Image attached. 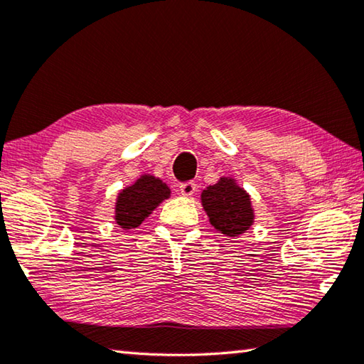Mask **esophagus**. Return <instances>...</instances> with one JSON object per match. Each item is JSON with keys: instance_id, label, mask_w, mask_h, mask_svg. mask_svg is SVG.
<instances>
[{"instance_id": "34e87169", "label": "esophagus", "mask_w": 364, "mask_h": 364, "mask_svg": "<svg viewBox=\"0 0 364 364\" xmlns=\"http://www.w3.org/2000/svg\"><path fill=\"white\" fill-rule=\"evenodd\" d=\"M196 188H197L196 183L188 181V183H181L180 186H178V191H180L183 196H193L196 193Z\"/></svg>"}]
</instances>
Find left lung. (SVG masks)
<instances>
[{
  "instance_id": "8db88e82",
  "label": "left lung",
  "mask_w": 364,
  "mask_h": 364,
  "mask_svg": "<svg viewBox=\"0 0 364 364\" xmlns=\"http://www.w3.org/2000/svg\"><path fill=\"white\" fill-rule=\"evenodd\" d=\"M202 205L210 223L225 236L242 234L254 221L249 194L232 180H221L202 193Z\"/></svg>"
}]
</instances>
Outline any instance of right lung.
<instances>
[{"label": "right lung", "instance_id": "1", "mask_svg": "<svg viewBox=\"0 0 364 364\" xmlns=\"http://www.w3.org/2000/svg\"><path fill=\"white\" fill-rule=\"evenodd\" d=\"M170 189L154 176H141L133 186L123 189L117 200L115 220L122 228H138L144 218L164 199H168Z\"/></svg>", "mask_w": 364, "mask_h": 364}]
</instances>
